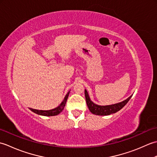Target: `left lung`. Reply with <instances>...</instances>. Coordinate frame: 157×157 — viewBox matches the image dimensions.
Wrapping results in <instances>:
<instances>
[{
	"label": "left lung",
	"instance_id": "8db88e82",
	"mask_svg": "<svg viewBox=\"0 0 157 157\" xmlns=\"http://www.w3.org/2000/svg\"><path fill=\"white\" fill-rule=\"evenodd\" d=\"M132 96H130L129 98H127L125 101H123L121 102L117 103V104L111 105H106V106H101L94 104L90 98L89 97L88 93L86 90H85V97L86 103H87L88 107L92 113L97 115H109L113 113H115L119 110H121L123 106H124L128 102L129 99Z\"/></svg>",
	"mask_w": 157,
	"mask_h": 157
}]
</instances>
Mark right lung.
Segmentation results:
<instances>
[{
  "label": "right lung",
  "instance_id": "obj_1",
  "mask_svg": "<svg viewBox=\"0 0 157 157\" xmlns=\"http://www.w3.org/2000/svg\"><path fill=\"white\" fill-rule=\"evenodd\" d=\"M69 94V92L66 94L65 96L64 100H63V102L60 104L59 106H58L57 107H56L55 109H53L51 110H48V111H42V110H37V109H31L29 108V109L31 110L32 112H34L36 114L40 115H43V116H55L59 115L60 113L62 112V111L64 109L67 100L68 98V96Z\"/></svg>",
  "mask_w": 157,
  "mask_h": 157
}]
</instances>
